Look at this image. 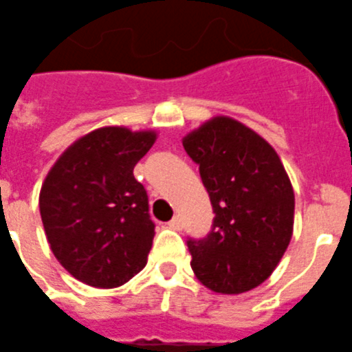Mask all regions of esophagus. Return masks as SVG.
I'll use <instances>...</instances> for the list:
<instances>
[{
	"instance_id": "34e87169",
	"label": "esophagus",
	"mask_w": 352,
	"mask_h": 352,
	"mask_svg": "<svg viewBox=\"0 0 352 352\" xmlns=\"http://www.w3.org/2000/svg\"><path fill=\"white\" fill-rule=\"evenodd\" d=\"M168 228H172V230H179V228H180V218H179V216H175L172 221H168Z\"/></svg>"
}]
</instances>
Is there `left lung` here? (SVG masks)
I'll return each instance as SVG.
<instances>
[{"mask_svg": "<svg viewBox=\"0 0 352 352\" xmlns=\"http://www.w3.org/2000/svg\"><path fill=\"white\" fill-rule=\"evenodd\" d=\"M209 193L212 228L188 239L195 274L221 294L255 289L274 271L292 237L294 191L274 148L228 117L182 140Z\"/></svg>", "mask_w": 352, "mask_h": 352, "instance_id": "left-lung-1", "label": "left lung"}]
</instances>
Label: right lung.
Instances as JSON below:
<instances>
[{
    "label": "right lung",
    "instance_id": "1",
    "mask_svg": "<svg viewBox=\"0 0 352 352\" xmlns=\"http://www.w3.org/2000/svg\"><path fill=\"white\" fill-rule=\"evenodd\" d=\"M154 142V131L100 127L49 170L38 198L45 237L79 282L113 289L145 267L155 225L133 170Z\"/></svg>",
    "mask_w": 352,
    "mask_h": 352
}]
</instances>
